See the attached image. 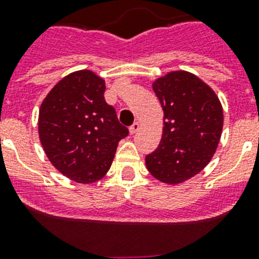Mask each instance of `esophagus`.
<instances>
[{"mask_svg":"<svg viewBox=\"0 0 259 259\" xmlns=\"http://www.w3.org/2000/svg\"><path fill=\"white\" fill-rule=\"evenodd\" d=\"M139 130H140V123H139V122H135L134 124H132L131 127H130V132H131L132 135L136 134V132L139 131Z\"/></svg>","mask_w":259,"mask_h":259,"instance_id":"34e87169","label":"esophagus"}]
</instances>
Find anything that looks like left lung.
Here are the masks:
<instances>
[{"label":"left lung","instance_id":"8db88e82","mask_svg":"<svg viewBox=\"0 0 259 259\" xmlns=\"http://www.w3.org/2000/svg\"><path fill=\"white\" fill-rule=\"evenodd\" d=\"M153 91L163 109V134L145 157L149 172L166 184H180L202 171L214 155L223 128V109L215 92L187 71L158 77Z\"/></svg>","mask_w":259,"mask_h":259}]
</instances>
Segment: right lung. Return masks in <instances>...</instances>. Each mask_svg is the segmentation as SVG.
<instances>
[{
    "label": "right lung",
    "instance_id": "obj_1",
    "mask_svg": "<svg viewBox=\"0 0 259 259\" xmlns=\"http://www.w3.org/2000/svg\"><path fill=\"white\" fill-rule=\"evenodd\" d=\"M105 80L91 70L59 80L40 106L38 136L52 164L68 179L91 184L109 171L128 135L104 97Z\"/></svg>",
    "mask_w": 259,
    "mask_h": 259
}]
</instances>
